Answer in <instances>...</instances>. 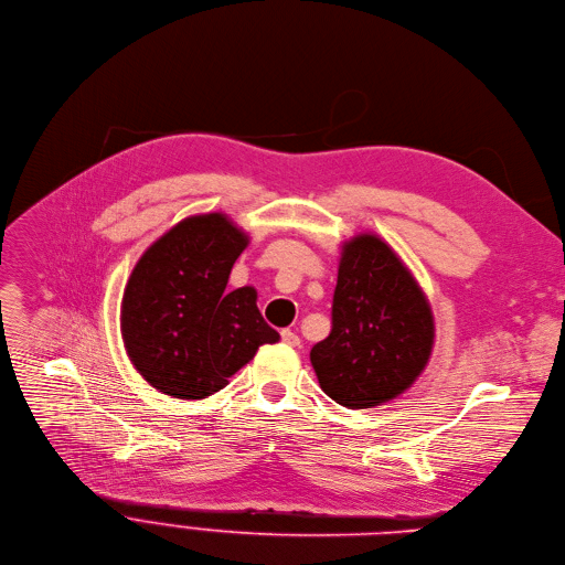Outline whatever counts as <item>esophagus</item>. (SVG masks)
<instances>
[{
	"label": "esophagus",
	"instance_id": "1",
	"mask_svg": "<svg viewBox=\"0 0 565 565\" xmlns=\"http://www.w3.org/2000/svg\"><path fill=\"white\" fill-rule=\"evenodd\" d=\"M281 340H284V344H288V347H299V344H301L299 335H297L295 331H290V329H284V331H281Z\"/></svg>",
	"mask_w": 565,
	"mask_h": 565
}]
</instances>
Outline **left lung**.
Masks as SVG:
<instances>
[{
	"label": "left lung",
	"instance_id": "1",
	"mask_svg": "<svg viewBox=\"0 0 565 565\" xmlns=\"http://www.w3.org/2000/svg\"><path fill=\"white\" fill-rule=\"evenodd\" d=\"M331 333L311 349L320 387L335 403L383 405L426 370L435 318L426 292L376 234L342 243Z\"/></svg>",
	"mask_w": 565,
	"mask_h": 565
}]
</instances>
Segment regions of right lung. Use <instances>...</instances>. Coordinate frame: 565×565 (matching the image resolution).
<instances>
[{
	"label": "right lung",
	"mask_w": 565,
	"mask_h": 565,
	"mask_svg": "<svg viewBox=\"0 0 565 565\" xmlns=\"http://www.w3.org/2000/svg\"><path fill=\"white\" fill-rule=\"evenodd\" d=\"M249 236L221 212L180 221L130 273L121 335L130 363L162 394L207 398L223 390L262 344L279 342L256 306V290H225Z\"/></svg>",
	"instance_id": "add662e5"
}]
</instances>
